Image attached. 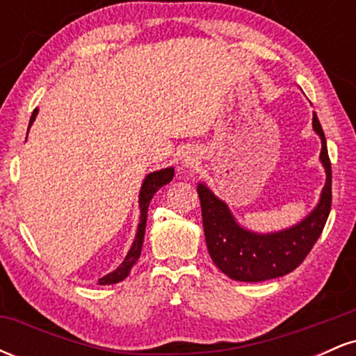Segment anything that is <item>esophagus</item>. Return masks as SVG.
Instances as JSON below:
<instances>
[{
  "label": "esophagus",
  "mask_w": 356,
  "mask_h": 356,
  "mask_svg": "<svg viewBox=\"0 0 356 356\" xmlns=\"http://www.w3.org/2000/svg\"><path fill=\"white\" fill-rule=\"evenodd\" d=\"M195 161H197V157H195V152H186V154H184V157H182V165L189 167V165L194 164Z\"/></svg>",
  "instance_id": "34e87169"
}]
</instances>
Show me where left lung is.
<instances>
[{"instance_id": "8db88e82", "label": "left lung", "mask_w": 356, "mask_h": 356, "mask_svg": "<svg viewBox=\"0 0 356 356\" xmlns=\"http://www.w3.org/2000/svg\"><path fill=\"white\" fill-rule=\"evenodd\" d=\"M313 130L321 138L320 161L325 167L326 182L316 207L288 229L266 234L246 229L236 220L226 202L206 184H197L207 251L216 266L231 280L257 283L288 275L303 263L320 238L332 209V164L325 134L314 112Z\"/></svg>"}]
</instances>
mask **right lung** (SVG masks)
Here are the masks:
<instances>
[{"mask_svg":"<svg viewBox=\"0 0 356 356\" xmlns=\"http://www.w3.org/2000/svg\"><path fill=\"white\" fill-rule=\"evenodd\" d=\"M38 115V108L33 110L30 117V125H28V130L33 125L35 118ZM28 137V134H26ZM174 177V167H165V169L155 170V172L147 174L140 187V194H138V209H140V218H138V226H137V234L136 239H134L132 246H130L129 252H127L125 259L122 261V264L117 269H113L112 273L100 277L99 284H115L118 281H124L127 276H129L130 269H132L134 264L137 263V259L140 257L142 244H144V234H145V224H147V211H149V204L152 201L154 194L161 189L162 186L169 184Z\"/></svg>","mask_w":356,"mask_h":356,"instance_id":"1","label":"right lung"}]
</instances>
